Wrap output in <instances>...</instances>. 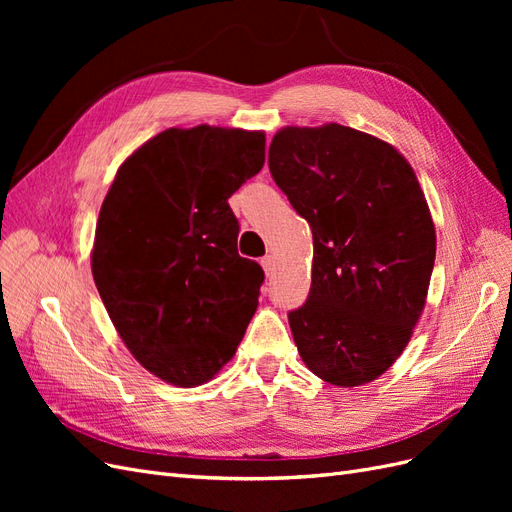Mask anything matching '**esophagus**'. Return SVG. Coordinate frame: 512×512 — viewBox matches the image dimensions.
Here are the masks:
<instances>
[{"mask_svg":"<svg viewBox=\"0 0 512 512\" xmlns=\"http://www.w3.org/2000/svg\"><path fill=\"white\" fill-rule=\"evenodd\" d=\"M260 265H262V269H265V273L267 275H273V267H275V258L273 256H265L260 260Z\"/></svg>","mask_w":512,"mask_h":512,"instance_id":"34e87169","label":"esophagus"}]
</instances>
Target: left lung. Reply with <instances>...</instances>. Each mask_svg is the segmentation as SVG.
Listing matches in <instances>:
<instances>
[{"label": "left lung", "instance_id": "1", "mask_svg": "<svg viewBox=\"0 0 512 512\" xmlns=\"http://www.w3.org/2000/svg\"><path fill=\"white\" fill-rule=\"evenodd\" d=\"M269 170L314 235L312 288L288 312L303 363L335 386L376 380L410 342L436 260L412 166L380 138L329 123L277 132Z\"/></svg>", "mask_w": 512, "mask_h": 512}]
</instances>
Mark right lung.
I'll return each instance as SVG.
<instances>
[{
	"label": "right lung",
	"instance_id": "add662e5",
	"mask_svg": "<svg viewBox=\"0 0 512 512\" xmlns=\"http://www.w3.org/2000/svg\"><path fill=\"white\" fill-rule=\"evenodd\" d=\"M265 134L170 128L123 162L96 226L91 273L123 344L175 386L232 359L265 273L237 252L228 198L260 173Z\"/></svg>",
	"mask_w": 512,
	"mask_h": 512
}]
</instances>
